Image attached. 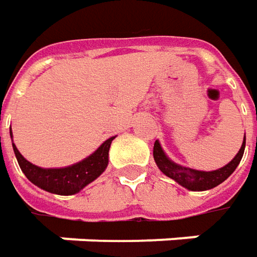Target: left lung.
Masks as SVG:
<instances>
[{"label": "left lung", "mask_w": 257, "mask_h": 257, "mask_svg": "<svg viewBox=\"0 0 257 257\" xmlns=\"http://www.w3.org/2000/svg\"><path fill=\"white\" fill-rule=\"evenodd\" d=\"M244 146H246V137L243 139L242 147L237 152V154L233 157V160H230L226 166H223L217 170H212V172L194 170V169H190V167H184L182 164L174 163L173 160H170L166 156L159 140H156V143H154L153 157L157 167L167 177L173 179L174 182L179 183L183 187H186L187 190L204 192V190H210L213 187L219 186L220 183L224 182L236 170V167L239 166L243 157V153H244Z\"/></svg>", "instance_id": "obj_1"}]
</instances>
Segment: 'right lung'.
<instances>
[{
	"instance_id": "right-lung-1",
	"label": "right lung",
	"mask_w": 257,
	"mask_h": 257,
	"mask_svg": "<svg viewBox=\"0 0 257 257\" xmlns=\"http://www.w3.org/2000/svg\"><path fill=\"white\" fill-rule=\"evenodd\" d=\"M11 139H13V133H11ZM114 139L115 136L107 139L93 154L85 157L84 160L60 169L38 167L24 159V156L18 152L14 143H13V149L21 170L33 184L38 186L45 192L61 194V196H71L81 192L87 184L94 182L107 169L108 150Z\"/></svg>"
}]
</instances>
